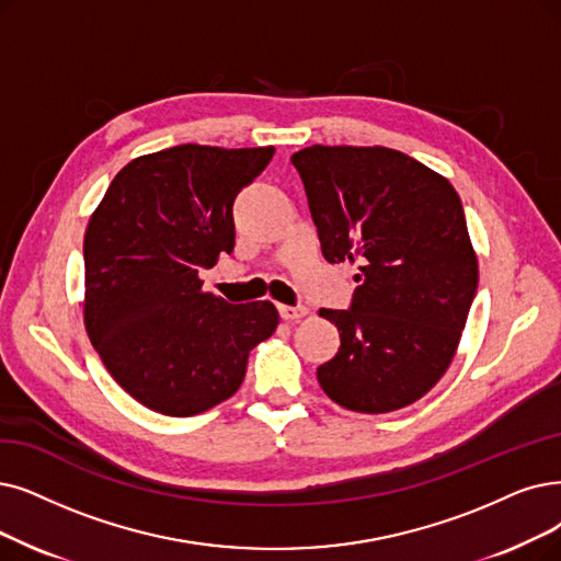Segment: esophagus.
<instances>
[{"label": "esophagus", "mask_w": 561, "mask_h": 561, "mask_svg": "<svg viewBox=\"0 0 561 561\" xmlns=\"http://www.w3.org/2000/svg\"><path fill=\"white\" fill-rule=\"evenodd\" d=\"M278 312H280V318L285 322H295V320H301L304 316H308V308H304V306H278Z\"/></svg>", "instance_id": "34e87169"}]
</instances>
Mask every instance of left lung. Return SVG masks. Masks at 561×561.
I'll return each mask as SVG.
<instances>
[{
    "instance_id": "1",
    "label": "left lung",
    "mask_w": 561,
    "mask_h": 561,
    "mask_svg": "<svg viewBox=\"0 0 561 561\" xmlns=\"http://www.w3.org/2000/svg\"><path fill=\"white\" fill-rule=\"evenodd\" d=\"M322 255L358 262L350 310L322 308L341 350L318 382L341 408L387 414L451 366L479 262L449 179L389 147L312 145L293 153Z\"/></svg>"
}]
</instances>
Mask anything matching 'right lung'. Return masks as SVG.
<instances>
[{"label":"right lung","mask_w":561,"mask_h":561,"mask_svg":"<svg viewBox=\"0 0 561 561\" xmlns=\"http://www.w3.org/2000/svg\"><path fill=\"white\" fill-rule=\"evenodd\" d=\"M274 147L179 145L112 179L84 232V329L115 382L165 416L228 400L255 345L278 327L272 301L228 304L199 268L234 249L232 203Z\"/></svg>","instance_id":"obj_1"}]
</instances>
